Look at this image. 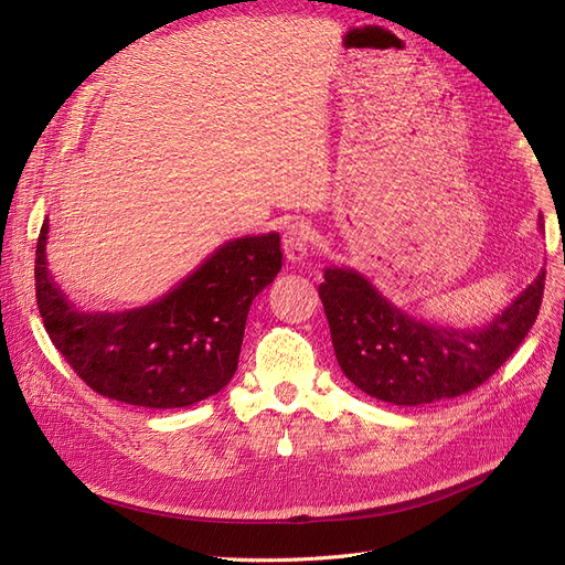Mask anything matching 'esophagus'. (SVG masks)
Segmentation results:
<instances>
[{"mask_svg": "<svg viewBox=\"0 0 565 565\" xmlns=\"http://www.w3.org/2000/svg\"><path fill=\"white\" fill-rule=\"evenodd\" d=\"M312 245V227L303 220L291 222L282 234V250L289 262H301L308 257Z\"/></svg>", "mask_w": 565, "mask_h": 565, "instance_id": "1", "label": "esophagus"}]
</instances>
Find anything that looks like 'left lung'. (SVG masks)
<instances>
[{"label":"left lung","instance_id":"obj_1","mask_svg":"<svg viewBox=\"0 0 565 565\" xmlns=\"http://www.w3.org/2000/svg\"><path fill=\"white\" fill-rule=\"evenodd\" d=\"M543 230V217H540ZM545 291V270L478 329L424 324L352 268H327L320 299L338 366L373 398L422 405L478 390L522 345Z\"/></svg>","mask_w":565,"mask_h":565}]
</instances>
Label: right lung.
<instances>
[{
	"mask_svg": "<svg viewBox=\"0 0 565 565\" xmlns=\"http://www.w3.org/2000/svg\"><path fill=\"white\" fill-rule=\"evenodd\" d=\"M49 220L36 243V306L53 345L89 390L141 408H185L234 377L247 310L282 268L280 236L220 245L194 274L150 306L83 312L55 285Z\"/></svg>",
	"mask_w": 565,
	"mask_h": 565,
	"instance_id": "obj_1",
	"label": "right lung"
}]
</instances>
